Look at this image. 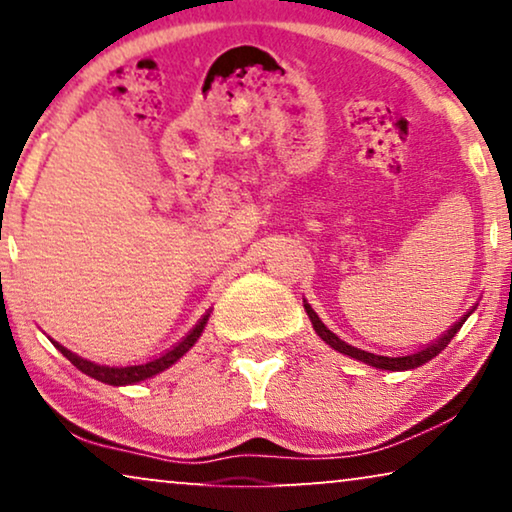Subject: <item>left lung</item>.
I'll return each mask as SVG.
<instances>
[{
	"mask_svg": "<svg viewBox=\"0 0 512 512\" xmlns=\"http://www.w3.org/2000/svg\"><path fill=\"white\" fill-rule=\"evenodd\" d=\"M303 305H305L307 317H310V321H312L314 331H317V335H319L321 340L326 342V345H331V347L335 349V352L347 354V356H352V359H356V361H363V363H368V366L382 368V370H410V368L422 366V363H426V361H431L433 356H438L447 345H450V340L454 338V335H457L461 324H464V321L468 319V314H471V312L464 314V317H461V319L457 321V324H454L452 328H447V331H445L443 335H440V338H438L436 342H431V345L424 347L422 352L408 354V356H382V354H373V352H366V349H359V347L347 345V342L340 340L338 335H335L333 331H328V328L324 326V321H321V319L317 317V312H314L312 307L305 303V300H303Z\"/></svg>",
	"mask_w": 512,
	"mask_h": 512,
	"instance_id": "8db88e82",
	"label": "left lung"
}]
</instances>
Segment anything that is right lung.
Listing matches in <instances>:
<instances>
[{"instance_id": "right-lung-1", "label": "right lung", "mask_w": 512, "mask_h": 512, "mask_svg": "<svg viewBox=\"0 0 512 512\" xmlns=\"http://www.w3.org/2000/svg\"><path fill=\"white\" fill-rule=\"evenodd\" d=\"M207 319H209V312L198 321V324H195L193 331H188L186 338H181V342H177V345H174L172 349H167V352L160 354L158 359L139 363V366H100V363L88 361V359H83V356H79V354L69 352L67 347L60 345V342L53 340V345L58 347L60 352H62V356H67V359L72 361L74 366L81 370V373L95 377V380H100L104 384H114V387H123V384H137V382H142V380H149V377L163 373L165 368H170L172 363H177L181 356H184L188 349H191L195 342H198L202 328H205V324H207Z\"/></svg>"}]
</instances>
